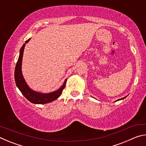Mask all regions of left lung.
I'll return each mask as SVG.
<instances>
[{"mask_svg": "<svg viewBox=\"0 0 146 146\" xmlns=\"http://www.w3.org/2000/svg\"><path fill=\"white\" fill-rule=\"evenodd\" d=\"M127 97V96H125V97H123V98H120V99H118V100H116L115 101V102H117V101H118V100H123V99H124V98H126Z\"/></svg>", "mask_w": 146, "mask_h": 146, "instance_id": "left-lung-1", "label": "left lung"}]
</instances>
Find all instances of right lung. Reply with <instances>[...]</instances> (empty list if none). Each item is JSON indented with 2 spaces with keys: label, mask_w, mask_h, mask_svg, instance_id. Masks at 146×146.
Here are the masks:
<instances>
[{
  "label": "right lung",
  "mask_w": 146,
  "mask_h": 146,
  "mask_svg": "<svg viewBox=\"0 0 146 146\" xmlns=\"http://www.w3.org/2000/svg\"><path fill=\"white\" fill-rule=\"evenodd\" d=\"M30 39L31 38H29L28 40H27L25 42V44H23V46L20 49L19 56L15 66V80L17 88L29 102L36 104H44L49 103L57 99L61 95L64 88H65L67 78L64 80L62 86L58 90L54 91L53 92L43 93L34 91L29 87L22 73V62H23L24 49L26 44L28 43Z\"/></svg>",
  "instance_id": "obj_1"
}]
</instances>
